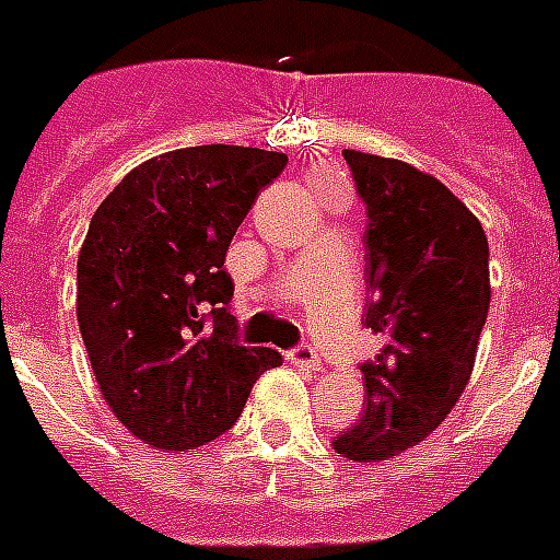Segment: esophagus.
<instances>
[{"label":"esophagus","instance_id":"1","mask_svg":"<svg viewBox=\"0 0 560 560\" xmlns=\"http://www.w3.org/2000/svg\"><path fill=\"white\" fill-rule=\"evenodd\" d=\"M290 360H293L296 366H307V369L323 366V358H319V351H316L311 342H302V346H296V349L290 351Z\"/></svg>","mask_w":560,"mask_h":560}]
</instances>
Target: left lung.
Returning a JSON list of instances; mask_svg holds the SVG:
<instances>
[{"label":"left lung","mask_w":560,"mask_h":560,"mask_svg":"<svg viewBox=\"0 0 560 560\" xmlns=\"http://www.w3.org/2000/svg\"><path fill=\"white\" fill-rule=\"evenodd\" d=\"M342 156L366 202V328L383 349L360 366L363 416L331 447L381 462L424 442L468 386L491 305L488 237L424 171L374 153Z\"/></svg>","instance_id":"left-lung-1"}]
</instances>
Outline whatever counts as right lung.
I'll return each mask as SVG.
<instances>
[{
  "mask_svg": "<svg viewBox=\"0 0 560 560\" xmlns=\"http://www.w3.org/2000/svg\"><path fill=\"white\" fill-rule=\"evenodd\" d=\"M284 153L200 144L133 168L92 214L78 255V325L121 424L194 451L235 424L281 354L237 342L226 249Z\"/></svg>",
  "mask_w": 560,
  "mask_h": 560,
  "instance_id": "1",
  "label": "right lung"
}]
</instances>
